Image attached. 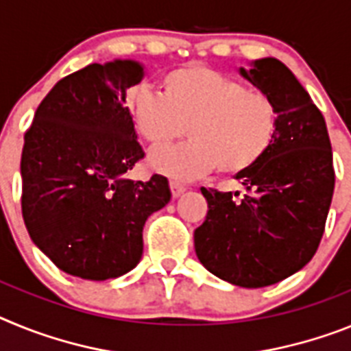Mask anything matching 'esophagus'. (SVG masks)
<instances>
[{"label": "esophagus", "mask_w": 351, "mask_h": 351, "mask_svg": "<svg viewBox=\"0 0 351 351\" xmlns=\"http://www.w3.org/2000/svg\"><path fill=\"white\" fill-rule=\"evenodd\" d=\"M169 187H171L173 197H178L180 194H184L185 191H187V187H185L184 184H180V182H176V180H171V182H169Z\"/></svg>", "instance_id": "34e87169"}]
</instances>
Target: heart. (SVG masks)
I'll list each match as a JSON object with an SVG mask.
<instances>
[{
  "instance_id": "heart-1",
  "label": "heart",
  "mask_w": 351,
  "mask_h": 351,
  "mask_svg": "<svg viewBox=\"0 0 351 351\" xmlns=\"http://www.w3.org/2000/svg\"><path fill=\"white\" fill-rule=\"evenodd\" d=\"M162 91L132 88L127 106L141 138L152 148H166L185 134L191 141L155 152V171L178 180L249 171L276 141L281 112L260 90L206 65H185L162 77Z\"/></svg>"
}]
</instances>
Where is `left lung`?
Wrapping results in <instances>:
<instances>
[{"instance_id": "1", "label": "left lung", "mask_w": 351, "mask_h": 351, "mask_svg": "<svg viewBox=\"0 0 351 351\" xmlns=\"http://www.w3.org/2000/svg\"><path fill=\"white\" fill-rule=\"evenodd\" d=\"M240 74L276 100L279 130L260 162L237 175L242 194L201 189L208 212L194 231V247L213 276L242 288H263L316 254L336 171L323 114L291 70L263 58Z\"/></svg>"}]
</instances>
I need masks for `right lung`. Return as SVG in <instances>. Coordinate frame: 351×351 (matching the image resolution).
Instances as JSON below:
<instances>
[{
  "instance_id": "obj_1",
  "label": "right lung",
  "mask_w": 351,
  "mask_h": 351,
  "mask_svg": "<svg viewBox=\"0 0 351 351\" xmlns=\"http://www.w3.org/2000/svg\"><path fill=\"white\" fill-rule=\"evenodd\" d=\"M141 77L136 62L91 63L54 84L24 134V224L70 276L106 281L132 270L146 219L171 199L166 176L125 178L145 158L125 108V90Z\"/></svg>"
}]
</instances>
